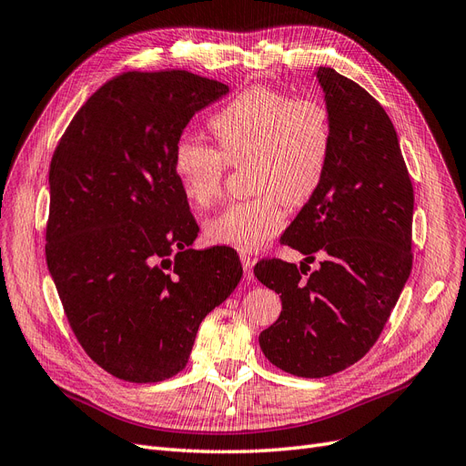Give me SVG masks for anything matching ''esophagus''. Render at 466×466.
Wrapping results in <instances>:
<instances>
[{
    "label": "esophagus",
    "instance_id": "1",
    "mask_svg": "<svg viewBox=\"0 0 466 466\" xmlns=\"http://www.w3.org/2000/svg\"><path fill=\"white\" fill-rule=\"evenodd\" d=\"M239 259H242V267H244V277H246L248 280H251V279H253V265H255V259H253V257L246 255V253L239 255Z\"/></svg>",
    "mask_w": 466,
    "mask_h": 466
}]
</instances>
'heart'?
<instances>
[{"label":"heart","mask_w":466,"mask_h":466,"mask_svg":"<svg viewBox=\"0 0 466 466\" xmlns=\"http://www.w3.org/2000/svg\"><path fill=\"white\" fill-rule=\"evenodd\" d=\"M209 130L218 149L189 137L172 149L182 194L198 209L211 207L222 196L228 165L249 163L257 194L213 217L205 234L239 251L261 249L284 227V203L305 205L324 182L334 147L330 109L317 97L253 86L211 116Z\"/></svg>","instance_id":"b5f03b06"}]
</instances>
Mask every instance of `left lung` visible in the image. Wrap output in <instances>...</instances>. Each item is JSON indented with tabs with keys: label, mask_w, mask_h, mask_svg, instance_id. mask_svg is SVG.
<instances>
[{
	"label": "left lung",
	"mask_w": 466,
	"mask_h": 466,
	"mask_svg": "<svg viewBox=\"0 0 466 466\" xmlns=\"http://www.w3.org/2000/svg\"><path fill=\"white\" fill-rule=\"evenodd\" d=\"M317 78L332 115L329 172L280 242L301 267L261 259L257 280L280 294L282 313L259 336L274 367L301 378L336 374L363 359L412 268L415 194L398 134L365 88L330 66ZM325 255L319 271L306 265Z\"/></svg>",
	"instance_id": "left-lung-1"
}]
</instances>
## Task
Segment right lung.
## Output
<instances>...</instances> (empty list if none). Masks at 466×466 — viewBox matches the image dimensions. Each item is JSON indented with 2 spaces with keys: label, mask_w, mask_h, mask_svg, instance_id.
<instances>
[{
  "label": "right lung",
  "mask_w": 466,
  "mask_h": 466,
  "mask_svg": "<svg viewBox=\"0 0 466 466\" xmlns=\"http://www.w3.org/2000/svg\"><path fill=\"white\" fill-rule=\"evenodd\" d=\"M228 86L182 68L111 78L84 103L49 165L46 261L84 351L120 380L178 374L201 320L242 279L232 248L199 232L172 149Z\"/></svg>",
  "instance_id": "right-lung-1"
}]
</instances>
